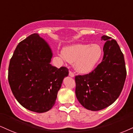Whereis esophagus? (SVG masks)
Here are the masks:
<instances>
[{
	"label": "esophagus",
	"instance_id": "34e87169",
	"mask_svg": "<svg viewBox=\"0 0 133 133\" xmlns=\"http://www.w3.org/2000/svg\"><path fill=\"white\" fill-rule=\"evenodd\" d=\"M69 76L71 77H74V74L73 72H72L71 71H69Z\"/></svg>",
	"mask_w": 133,
	"mask_h": 133
}]
</instances>
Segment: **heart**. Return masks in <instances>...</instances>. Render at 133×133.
I'll list each match as a JSON object with an SVG mask.
<instances>
[{"mask_svg":"<svg viewBox=\"0 0 133 133\" xmlns=\"http://www.w3.org/2000/svg\"><path fill=\"white\" fill-rule=\"evenodd\" d=\"M102 49L97 44H77L65 48L62 56L67 61L74 63V68L78 72L89 73L100 59Z\"/></svg>","mask_w":133,"mask_h":133,"instance_id":"b5f03b06","label":"heart"}]
</instances>
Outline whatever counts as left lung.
<instances>
[{"instance_id": "8db88e82", "label": "left lung", "mask_w": 133, "mask_h": 133, "mask_svg": "<svg viewBox=\"0 0 133 133\" xmlns=\"http://www.w3.org/2000/svg\"><path fill=\"white\" fill-rule=\"evenodd\" d=\"M102 62L85 75L75 76L76 95L86 109L98 111L110 106L118 98L126 77L124 55L115 39L103 35Z\"/></svg>"}]
</instances>
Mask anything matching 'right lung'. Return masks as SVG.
<instances>
[{"label":"right lung","instance_id":"right-lung-1","mask_svg":"<svg viewBox=\"0 0 133 133\" xmlns=\"http://www.w3.org/2000/svg\"><path fill=\"white\" fill-rule=\"evenodd\" d=\"M52 52L37 33L18 43L11 58L8 79L14 97L24 108L46 112L55 104L63 79L69 74L65 67L50 64Z\"/></svg>","mask_w":133,"mask_h":133}]
</instances>
